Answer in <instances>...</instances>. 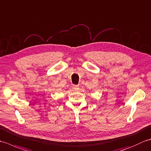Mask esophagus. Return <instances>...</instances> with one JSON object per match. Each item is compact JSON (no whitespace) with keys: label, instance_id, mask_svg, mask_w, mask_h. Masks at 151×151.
<instances>
[{"label":"esophagus","instance_id":"obj_1","mask_svg":"<svg viewBox=\"0 0 151 151\" xmlns=\"http://www.w3.org/2000/svg\"><path fill=\"white\" fill-rule=\"evenodd\" d=\"M73 89H75V90H78L79 89V86H73Z\"/></svg>","mask_w":151,"mask_h":151}]
</instances>
